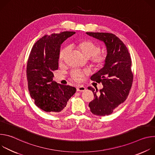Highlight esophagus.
Here are the masks:
<instances>
[{
  "instance_id": "34e87169",
  "label": "esophagus",
  "mask_w": 155,
  "mask_h": 155,
  "mask_svg": "<svg viewBox=\"0 0 155 155\" xmlns=\"http://www.w3.org/2000/svg\"><path fill=\"white\" fill-rule=\"evenodd\" d=\"M86 90V88L84 86H82V85H78L77 87V91H80V92H81V91H84V90Z\"/></svg>"
}]
</instances>
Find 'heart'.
<instances>
[{
	"label": "heart",
	"mask_w": 155,
	"mask_h": 155,
	"mask_svg": "<svg viewBox=\"0 0 155 155\" xmlns=\"http://www.w3.org/2000/svg\"><path fill=\"white\" fill-rule=\"evenodd\" d=\"M75 48L80 51L81 54L85 58H90L91 62L94 65L101 64L104 60V57L99 51L100 48L99 46L96 45L93 41L90 40H81L78 41L76 45ZM65 50H63L60 52L59 54V61H62ZM84 72H81L78 70H74L72 72V78L77 81L83 80Z\"/></svg>",
	"instance_id": "1"
}]
</instances>
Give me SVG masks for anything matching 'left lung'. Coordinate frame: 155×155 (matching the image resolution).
<instances>
[{"instance_id": "obj_1", "label": "left lung", "mask_w": 155, "mask_h": 155, "mask_svg": "<svg viewBox=\"0 0 155 155\" xmlns=\"http://www.w3.org/2000/svg\"><path fill=\"white\" fill-rule=\"evenodd\" d=\"M86 34L104 42L107 49L104 67L91 77V80L101 82L103 88L98 92L91 86L87 87L94 97L89 103V107L95 115H108L128 96L133 81L131 59L127 48L115 35L105 32Z\"/></svg>"}]
</instances>
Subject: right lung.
Segmentation results:
<instances>
[{
  "label": "right lung",
  "mask_w": 155,
  "mask_h": 155,
  "mask_svg": "<svg viewBox=\"0 0 155 155\" xmlns=\"http://www.w3.org/2000/svg\"><path fill=\"white\" fill-rule=\"evenodd\" d=\"M75 34L65 31L46 35L34 44L27 64L28 89L35 104L47 112L56 114L64 110L76 88L53 80V71L58 68L61 44Z\"/></svg>",
  "instance_id": "add662e5"
}]
</instances>
